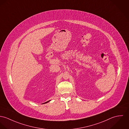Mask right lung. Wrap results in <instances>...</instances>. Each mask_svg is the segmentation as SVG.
Wrapping results in <instances>:
<instances>
[{"label":"right lung","mask_w":129,"mask_h":129,"mask_svg":"<svg viewBox=\"0 0 129 129\" xmlns=\"http://www.w3.org/2000/svg\"><path fill=\"white\" fill-rule=\"evenodd\" d=\"M50 100H49V101H47V102H45V103H47V102H49Z\"/></svg>","instance_id":"add662e5"}]
</instances>
